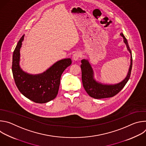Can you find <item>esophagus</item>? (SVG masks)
<instances>
[{"instance_id":"esophagus-1","label":"esophagus","mask_w":146,"mask_h":146,"mask_svg":"<svg viewBox=\"0 0 146 146\" xmlns=\"http://www.w3.org/2000/svg\"><path fill=\"white\" fill-rule=\"evenodd\" d=\"M81 54L80 53V52H76V53H74V54H73V59L74 60H78V59L80 58V57L81 56Z\"/></svg>"}]
</instances>
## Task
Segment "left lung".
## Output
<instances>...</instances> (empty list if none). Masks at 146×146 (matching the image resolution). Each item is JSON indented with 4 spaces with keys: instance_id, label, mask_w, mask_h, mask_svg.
Returning <instances> with one entry per match:
<instances>
[{
    "instance_id": "1",
    "label": "left lung",
    "mask_w": 146,
    "mask_h": 146,
    "mask_svg": "<svg viewBox=\"0 0 146 146\" xmlns=\"http://www.w3.org/2000/svg\"><path fill=\"white\" fill-rule=\"evenodd\" d=\"M120 35L123 37L128 50L131 54V65L127 76L122 81L114 85H104L96 82L94 78V72L89 62L86 59L81 60V76L82 85L87 93L92 98L95 99H103L111 98L117 95L125 87L129 80L132 68V52L129 48L128 41L122 33Z\"/></svg>"
}]
</instances>
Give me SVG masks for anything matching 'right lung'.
I'll list each match as a JSON object with an SVG mask.
<instances>
[{
	"label": "right lung",
	"mask_w": 146,
	"mask_h": 146,
	"mask_svg": "<svg viewBox=\"0 0 146 146\" xmlns=\"http://www.w3.org/2000/svg\"><path fill=\"white\" fill-rule=\"evenodd\" d=\"M23 35L13 52L12 72L15 84L23 95L37 103H47L55 99L58 94L61 75L72 64L70 58L58 61L44 73L32 75L20 68L19 50L24 40Z\"/></svg>",
	"instance_id": "1"
}]
</instances>
